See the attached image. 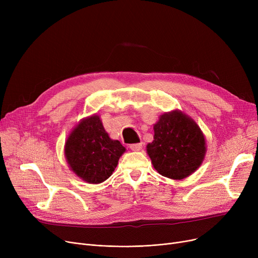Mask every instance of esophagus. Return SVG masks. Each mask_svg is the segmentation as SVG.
Wrapping results in <instances>:
<instances>
[{
    "mask_svg": "<svg viewBox=\"0 0 258 258\" xmlns=\"http://www.w3.org/2000/svg\"><path fill=\"white\" fill-rule=\"evenodd\" d=\"M142 146H143V143H142V142H140V143H134V144H131V145H130V148H131L132 151L138 152V151L141 150Z\"/></svg>",
    "mask_w": 258,
    "mask_h": 258,
    "instance_id": "esophagus-1",
    "label": "esophagus"
}]
</instances>
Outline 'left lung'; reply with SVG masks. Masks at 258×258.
I'll use <instances>...</instances> for the list:
<instances>
[{
	"label": "left lung",
	"instance_id": "obj_1",
	"mask_svg": "<svg viewBox=\"0 0 258 258\" xmlns=\"http://www.w3.org/2000/svg\"><path fill=\"white\" fill-rule=\"evenodd\" d=\"M154 141L146 151L163 177L182 180L195 172L206 154V142L196 122L181 111L161 115L154 125Z\"/></svg>",
	"mask_w": 258,
	"mask_h": 258
}]
</instances>
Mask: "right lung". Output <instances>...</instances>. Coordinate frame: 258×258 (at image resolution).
I'll use <instances>...</instances> for the list:
<instances>
[{
    "instance_id": "obj_1",
    "label": "right lung",
    "mask_w": 258,
    "mask_h": 258,
    "mask_svg": "<svg viewBox=\"0 0 258 258\" xmlns=\"http://www.w3.org/2000/svg\"><path fill=\"white\" fill-rule=\"evenodd\" d=\"M125 147L108 137L97 115L81 120L64 145L68 164L80 179L99 184L112 175Z\"/></svg>"
}]
</instances>
